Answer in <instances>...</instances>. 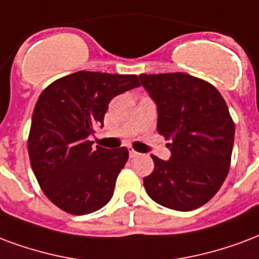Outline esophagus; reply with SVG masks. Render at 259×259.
Wrapping results in <instances>:
<instances>
[{
	"label": "esophagus",
	"instance_id": "1",
	"mask_svg": "<svg viewBox=\"0 0 259 259\" xmlns=\"http://www.w3.org/2000/svg\"><path fill=\"white\" fill-rule=\"evenodd\" d=\"M129 155H130V158H136V156H139V152H136L135 149L133 148H130L129 147Z\"/></svg>",
	"mask_w": 259,
	"mask_h": 259
}]
</instances>
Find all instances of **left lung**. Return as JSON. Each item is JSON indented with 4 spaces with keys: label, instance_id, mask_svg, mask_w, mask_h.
I'll return each instance as SVG.
<instances>
[{
    "label": "left lung",
    "instance_id": "8db88e82",
    "mask_svg": "<svg viewBox=\"0 0 259 259\" xmlns=\"http://www.w3.org/2000/svg\"><path fill=\"white\" fill-rule=\"evenodd\" d=\"M139 78L158 107V133L173 141L168 160L152 155L145 191L160 206L195 210L218 192L229 171L235 123L227 103L211 83L188 74Z\"/></svg>",
    "mask_w": 259,
    "mask_h": 259
}]
</instances>
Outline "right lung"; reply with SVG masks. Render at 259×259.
Wrapping results in <instances>:
<instances>
[{"instance_id":"obj_1","label":"right lung","mask_w":259,"mask_h":259,"mask_svg":"<svg viewBox=\"0 0 259 259\" xmlns=\"http://www.w3.org/2000/svg\"><path fill=\"white\" fill-rule=\"evenodd\" d=\"M137 75L78 71L52 82L38 97L28 135L32 171L47 198L74 215L104 207L129 151L93 148L115 96L139 88Z\"/></svg>"}]
</instances>
